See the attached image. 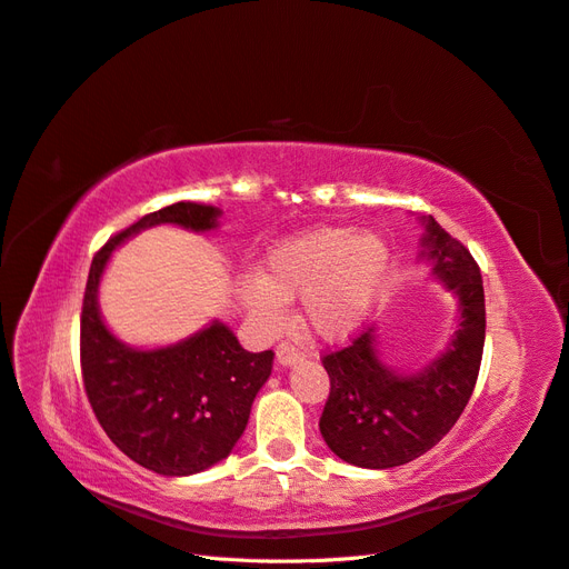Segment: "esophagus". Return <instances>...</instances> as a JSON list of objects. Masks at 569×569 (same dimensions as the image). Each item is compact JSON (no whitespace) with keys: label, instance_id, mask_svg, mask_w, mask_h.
Segmentation results:
<instances>
[{"label":"esophagus","instance_id":"1","mask_svg":"<svg viewBox=\"0 0 569 569\" xmlns=\"http://www.w3.org/2000/svg\"><path fill=\"white\" fill-rule=\"evenodd\" d=\"M276 362H279L281 367H296L302 362V352H298L293 346L281 343L279 348H276Z\"/></svg>","mask_w":569,"mask_h":569}]
</instances>
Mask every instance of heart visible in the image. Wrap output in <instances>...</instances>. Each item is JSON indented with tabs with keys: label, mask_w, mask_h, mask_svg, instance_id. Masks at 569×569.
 I'll return each instance as SVG.
<instances>
[{
	"label": "heart",
	"mask_w": 569,
	"mask_h": 569,
	"mask_svg": "<svg viewBox=\"0 0 569 569\" xmlns=\"http://www.w3.org/2000/svg\"><path fill=\"white\" fill-rule=\"evenodd\" d=\"M391 269V248L375 231L319 226L273 246L259 281L242 283L246 310L259 327L273 331L286 300L300 298L302 319L327 343L346 340L375 307Z\"/></svg>",
	"instance_id": "1"
}]
</instances>
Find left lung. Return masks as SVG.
Instances as JSON below:
<instances>
[{
  "instance_id": "8db88e82",
  "label": "left lung",
  "mask_w": 569,
  "mask_h": 569,
  "mask_svg": "<svg viewBox=\"0 0 569 569\" xmlns=\"http://www.w3.org/2000/svg\"><path fill=\"white\" fill-rule=\"evenodd\" d=\"M419 223L425 226L419 259L456 296V329L446 350L419 369L386 365L377 327L323 357L331 393L319 431L336 456L355 467L388 469L425 456L456 425L479 377L486 336L479 267L433 217H419Z\"/></svg>"
}]
</instances>
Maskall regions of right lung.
Masks as SVG:
<instances>
[{"mask_svg": "<svg viewBox=\"0 0 569 569\" xmlns=\"http://www.w3.org/2000/svg\"><path fill=\"white\" fill-rule=\"evenodd\" d=\"M221 214L212 204L176 202L142 217L94 254L86 286L80 367L94 417L113 446L164 477L198 475L231 456L273 352H248L219 319L178 343L133 348L109 331L97 296L113 250L128 238L164 223L209 233Z\"/></svg>", "mask_w": 569, "mask_h": 569, "instance_id": "obj_1", "label": "right lung"}]
</instances>
